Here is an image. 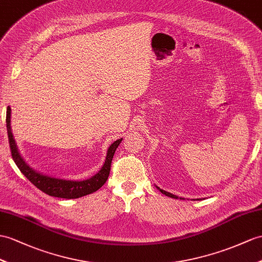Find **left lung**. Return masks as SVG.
<instances>
[{"label": "left lung", "mask_w": 262, "mask_h": 262, "mask_svg": "<svg viewBox=\"0 0 262 262\" xmlns=\"http://www.w3.org/2000/svg\"><path fill=\"white\" fill-rule=\"evenodd\" d=\"M158 188V187H157ZM159 190L161 191V192L163 193V194H165V195H168V196H170V198H174V199H178V196L177 195H174V194H172V193H169V192H167V191H164V190H162V189H160V188H158Z\"/></svg>", "instance_id": "8db88e82"}]
</instances>
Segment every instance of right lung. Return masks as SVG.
<instances>
[{
    "label": "right lung",
    "instance_id": "right-lung-1",
    "mask_svg": "<svg viewBox=\"0 0 262 262\" xmlns=\"http://www.w3.org/2000/svg\"><path fill=\"white\" fill-rule=\"evenodd\" d=\"M10 122H11V107L8 106V110H6V129H8L11 155H12V158H13L15 164L17 165V168L20 169L22 173L28 178V180L31 181V183H33L37 189H40L42 192L47 193L51 196L63 198V199H76V198L93 193L103 186L110 174L111 162L114 156V152H116L118 145L121 143V141H122V139H119L110 145V148L107 149L105 162L103 164V167L101 168V170L97 174L90 178V179L83 180V181L63 180V179H57V178H52V177H48L42 173H39V172L34 171L24 162V160L20 156V153L17 151L15 140L11 131Z\"/></svg>",
    "mask_w": 262,
    "mask_h": 262
}]
</instances>
